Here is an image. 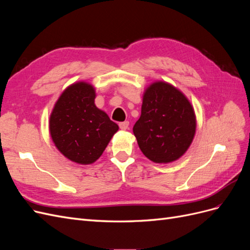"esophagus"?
I'll return each mask as SVG.
<instances>
[{
  "mask_svg": "<svg viewBox=\"0 0 250 250\" xmlns=\"http://www.w3.org/2000/svg\"><path fill=\"white\" fill-rule=\"evenodd\" d=\"M119 126L122 130H127L128 127H129V122H128V121H124V122H121Z\"/></svg>",
  "mask_w": 250,
  "mask_h": 250,
  "instance_id": "34e87169",
  "label": "esophagus"
}]
</instances>
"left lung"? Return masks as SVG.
<instances>
[{
	"mask_svg": "<svg viewBox=\"0 0 250 250\" xmlns=\"http://www.w3.org/2000/svg\"><path fill=\"white\" fill-rule=\"evenodd\" d=\"M195 131L194 108L179 89L164 81L146 88L141 117L133 126L144 155L157 164L176 161L190 147Z\"/></svg>",
	"mask_w": 250,
	"mask_h": 250,
	"instance_id": "obj_1",
	"label": "left lung"
}]
</instances>
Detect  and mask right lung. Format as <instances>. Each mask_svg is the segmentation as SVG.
<instances>
[{
    "label": "right lung",
    "mask_w": 250,
    "mask_h": 250,
    "mask_svg": "<svg viewBox=\"0 0 250 250\" xmlns=\"http://www.w3.org/2000/svg\"><path fill=\"white\" fill-rule=\"evenodd\" d=\"M96 92L77 82L60 95L50 116V134L56 148L70 161L89 165L99 158L119 126L95 105Z\"/></svg>",
    "instance_id": "1"
}]
</instances>
